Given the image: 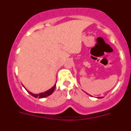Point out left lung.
Returning a JSON list of instances; mask_svg holds the SVG:
<instances>
[{
	"label": "left lung",
	"instance_id": "obj_1",
	"mask_svg": "<svg viewBox=\"0 0 131 131\" xmlns=\"http://www.w3.org/2000/svg\"><path fill=\"white\" fill-rule=\"evenodd\" d=\"M101 98H102V97H101Z\"/></svg>",
	"mask_w": 131,
	"mask_h": 131
}]
</instances>
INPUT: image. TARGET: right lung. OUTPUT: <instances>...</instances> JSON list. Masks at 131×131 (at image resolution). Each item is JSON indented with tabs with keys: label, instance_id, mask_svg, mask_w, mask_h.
Here are the masks:
<instances>
[{
	"label": "right lung",
	"instance_id": "obj_1",
	"mask_svg": "<svg viewBox=\"0 0 131 131\" xmlns=\"http://www.w3.org/2000/svg\"><path fill=\"white\" fill-rule=\"evenodd\" d=\"M55 88H56V84H54V86H53V87H52L51 89H49L48 91H46V92H42V93L38 94H35L31 93V92H29V91H28V92L30 94H31V95L35 97V98H37V97H38V98H45V97L48 96H49V95L52 94V92H54Z\"/></svg>",
	"mask_w": 131,
	"mask_h": 131
}]
</instances>
